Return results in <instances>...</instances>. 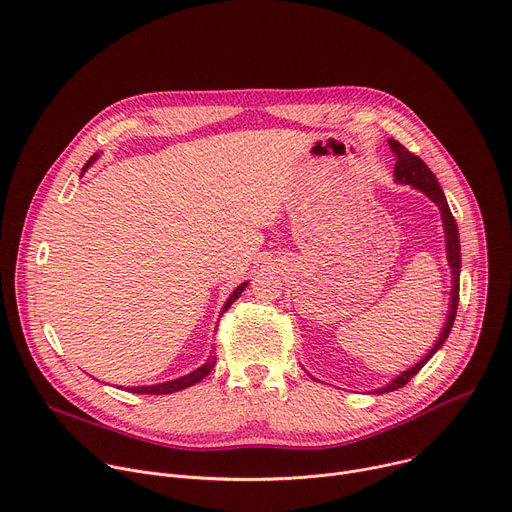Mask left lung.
I'll use <instances>...</instances> for the list:
<instances>
[{"instance_id":"1","label":"left lung","mask_w":512,"mask_h":512,"mask_svg":"<svg viewBox=\"0 0 512 512\" xmlns=\"http://www.w3.org/2000/svg\"><path fill=\"white\" fill-rule=\"evenodd\" d=\"M390 149L396 155V165H394V181L396 183H404L410 185V188L418 190L421 194H425L441 212V222H443V232H445V253H447V263L451 269V292H449V306H447V316H445V324L443 329L435 341V345L427 351V355L416 361L412 367L400 371L396 378H392L388 384L371 390L367 394H386L392 390L402 388L404 384H408L418 371L425 367V363L443 347V343L447 341L451 329H453V322H455V314H457V304H459V273H461V247H459V230H457V222L449 210L447 198L441 190V185L435 177V173L427 167V163L423 159H418L416 155H412L410 151H406L398 141L390 138L388 141ZM310 376V374H308ZM312 378V376H310ZM316 380V378H312Z\"/></svg>"}]
</instances>
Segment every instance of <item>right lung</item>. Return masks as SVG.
Here are the masks:
<instances>
[{"label":"right lung","instance_id":"obj_1","mask_svg":"<svg viewBox=\"0 0 512 512\" xmlns=\"http://www.w3.org/2000/svg\"><path fill=\"white\" fill-rule=\"evenodd\" d=\"M98 157H100V153H96L94 157H91V159L85 163V167L81 169V175L98 161ZM247 284H249V282H243L241 286H237L235 290L230 292V296L226 298V302H224L220 314H224V312L230 308V304L235 302V300L243 294V290L247 288ZM214 365H216V355L210 353V355L206 357V361H204L200 367H196L194 371H190V374H185V376H181V378H175V380H169V382H161V384H153V386H132V388H126V390L132 392V394H173V392H179V390H183V388H190V386L202 382V380L210 374ZM120 388H122V386H120Z\"/></svg>","mask_w":512,"mask_h":512}]
</instances>
